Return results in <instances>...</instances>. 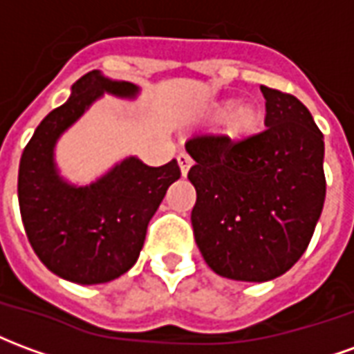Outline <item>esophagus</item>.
Masks as SVG:
<instances>
[{"label":"esophagus","mask_w":354,"mask_h":354,"mask_svg":"<svg viewBox=\"0 0 354 354\" xmlns=\"http://www.w3.org/2000/svg\"><path fill=\"white\" fill-rule=\"evenodd\" d=\"M178 165H180V170H182V176H187V172L192 169V157L187 153H180L178 155Z\"/></svg>","instance_id":"1"}]
</instances>
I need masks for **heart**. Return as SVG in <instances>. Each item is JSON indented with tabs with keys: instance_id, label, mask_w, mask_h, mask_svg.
<instances>
[{
	"instance_id": "1",
	"label": "heart",
	"mask_w": 354,
	"mask_h": 354,
	"mask_svg": "<svg viewBox=\"0 0 354 354\" xmlns=\"http://www.w3.org/2000/svg\"><path fill=\"white\" fill-rule=\"evenodd\" d=\"M214 117H225V134L233 142H245L254 138L263 127L266 111L258 102L254 100H222L210 108Z\"/></svg>"
}]
</instances>
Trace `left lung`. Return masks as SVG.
<instances>
[{
	"mask_svg": "<svg viewBox=\"0 0 354 354\" xmlns=\"http://www.w3.org/2000/svg\"><path fill=\"white\" fill-rule=\"evenodd\" d=\"M266 131L245 142L195 136L189 182L195 243L208 267L231 281L266 282L294 266L326 197L324 136L292 94L261 87Z\"/></svg>",
	"mask_w": 354,
	"mask_h": 354,
	"instance_id": "8db88e82",
	"label": "left lung"
}]
</instances>
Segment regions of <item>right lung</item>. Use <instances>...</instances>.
I'll use <instances>...</instances> for the list:
<instances>
[{"instance_id":"right-lung-1","label":"right lung","mask_w":354,"mask_h":354,"mask_svg":"<svg viewBox=\"0 0 354 354\" xmlns=\"http://www.w3.org/2000/svg\"><path fill=\"white\" fill-rule=\"evenodd\" d=\"M142 88L106 77L100 70L72 85L70 98L53 109L24 147L19 169V205L28 241L49 271L75 284L119 279L138 260L147 223L180 178L172 159L149 167L127 155L91 184L60 172L57 144L104 94L136 100Z\"/></svg>"}]
</instances>
